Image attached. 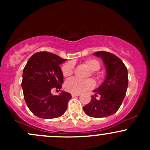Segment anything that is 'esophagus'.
<instances>
[{
	"mask_svg": "<svg viewBox=\"0 0 150 150\" xmlns=\"http://www.w3.org/2000/svg\"><path fill=\"white\" fill-rule=\"evenodd\" d=\"M80 94H77V93H72V97H76V96H79Z\"/></svg>",
	"mask_w": 150,
	"mask_h": 150,
	"instance_id": "esophagus-1",
	"label": "esophagus"
}]
</instances>
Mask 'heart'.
<instances>
[{
  "label": "heart",
  "instance_id": "1",
  "mask_svg": "<svg viewBox=\"0 0 150 150\" xmlns=\"http://www.w3.org/2000/svg\"><path fill=\"white\" fill-rule=\"evenodd\" d=\"M84 65L88 68L91 72H96L100 69V63L93 59H88L84 61ZM74 71V64L71 62L66 63L62 68V75L64 78H69L72 75ZM95 86V82L91 79L86 80V81H81V80L71 79L67 81L64 88L67 91L72 93H84L87 91L91 90Z\"/></svg>",
  "mask_w": 150,
  "mask_h": 150
}]
</instances>
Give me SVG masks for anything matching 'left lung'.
<instances>
[{
  "label": "left lung",
  "instance_id": "obj_1",
  "mask_svg": "<svg viewBox=\"0 0 150 150\" xmlns=\"http://www.w3.org/2000/svg\"><path fill=\"white\" fill-rule=\"evenodd\" d=\"M93 55L100 57L105 66L106 78L99 87L93 90L94 96L83 107L87 115L92 117H104L115 114L121 106L128 88V70L123 62L114 54L98 51ZM100 96L97 100L96 96Z\"/></svg>",
  "mask_w": 150,
  "mask_h": 150
}]
</instances>
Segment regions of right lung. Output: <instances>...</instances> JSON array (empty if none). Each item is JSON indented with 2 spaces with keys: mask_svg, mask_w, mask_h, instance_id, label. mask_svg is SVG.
<instances>
[{
  "mask_svg": "<svg viewBox=\"0 0 150 150\" xmlns=\"http://www.w3.org/2000/svg\"><path fill=\"white\" fill-rule=\"evenodd\" d=\"M67 59L46 51L38 52L29 59L23 69L22 88L30 111L43 119L57 118L67 109L72 96L61 91L57 96L52 89H59L64 82L60 64Z\"/></svg>",
  "mask_w": 150,
  "mask_h": 150,
  "instance_id": "1",
  "label": "right lung"
}]
</instances>
